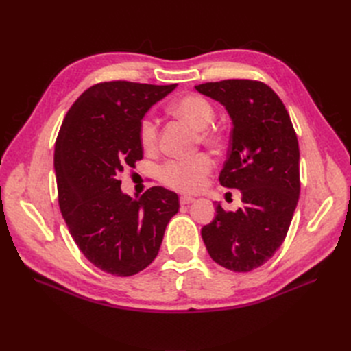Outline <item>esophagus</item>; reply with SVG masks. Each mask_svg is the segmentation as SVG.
Masks as SVG:
<instances>
[{
	"mask_svg": "<svg viewBox=\"0 0 351 351\" xmlns=\"http://www.w3.org/2000/svg\"><path fill=\"white\" fill-rule=\"evenodd\" d=\"M195 202V197H190V196H180V204L182 205H190Z\"/></svg>",
	"mask_w": 351,
	"mask_h": 351,
	"instance_id": "esophagus-1",
	"label": "esophagus"
}]
</instances>
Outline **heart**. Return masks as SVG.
<instances>
[{
  "instance_id": "1",
  "label": "heart",
  "mask_w": 351,
  "mask_h": 351,
  "mask_svg": "<svg viewBox=\"0 0 351 351\" xmlns=\"http://www.w3.org/2000/svg\"><path fill=\"white\" fill-rule=\"evenodd\" d=\"M171 111L200 130V141L215 145L219 136L215 130H209L208 125L214 120V107L202 95L187 93L171 104ZM158 125L152 117L146 115L139 123V141L143 149L152 151L156 146ZM212 159L199 154L189 159H169L158 171L161 182L177 192L196 193L205 186L206 177L212 171Z\"/></svg>"
}]
</instances>
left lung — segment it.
Returning a JSON list of instances; mask_svg holds the SVG:
<instances>
[{
	"mask_svg": "<svg viewBox=\"0 0 351 351\" xmlns=\"http://www.w3.org/2000/svg\"><path fill=\"white\" fill-rule=\"evenodd\" d=\"M224 105L232 121L221 186L239 189L243 206L217 205L202 228L209 256L234 272L261 267L280 249L300 195L299 142L282 101L268 84L230 79L195 86Z\"/></svg>",
	"mask_w": 351,
	"mask_h": 351,
	"instance_id": "1",
	"label": "left lung"
}]
</instances>
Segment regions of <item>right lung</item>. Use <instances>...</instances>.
Listing matches in <instances>:
<instances>
[{"label":"right lung","mask_w":351,"mask_h":351,"mask_svg":"<svg viewBox=\"0 0 351 351\" xmlns=\"http://www.w3.org/2000/svg\"><path fill=\"white\" fill-rule=\"evenodd\" d=\"M177 84L104 82L71 105L56 142L58 205L73 240L99 269L130 277L152 263L180 208L161 186L133 199L120 174L143 156L139 123Z\"/></svg>","instance_id":"right-lung-1"}]
</instances>
